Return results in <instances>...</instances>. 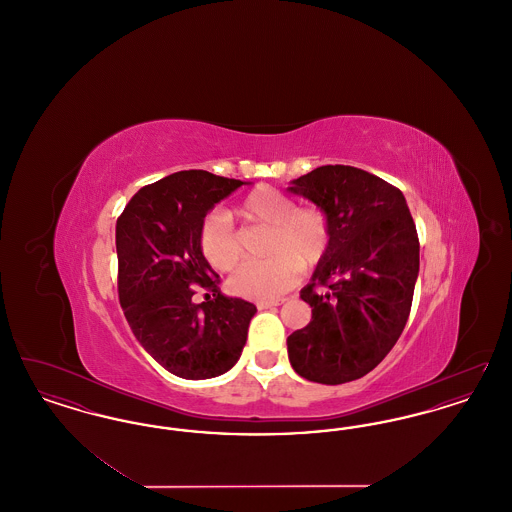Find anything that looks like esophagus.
Wrapping results in <instances>:
<instances>
[{
  "label": "esophagus",
  "instance_id": "1",
  "mask_svg": "<svg viewBox=\"0 0 512 512\" xmlns=\"http://www.w3.org/2000/svg\"><path fill=\"white\" fill-rule=\"evenodd\" d=\"M282 305V299H276V301H259L257 303V309L259 311H265V309H272V307H278Z\"/></svg>",
  "mask_w": 512,
  "mask_h": 512
}]
</instances>
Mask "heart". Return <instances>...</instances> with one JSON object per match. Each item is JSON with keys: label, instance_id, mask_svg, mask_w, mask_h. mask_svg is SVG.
<instances>
[{"label": "heart", "instance_id": "1", "mask_svg": "<svg viewBox=\"0 0 512 512\" xmlns=\"http://www.w3.org/2000/svg\"><path fill=\"white\" fill-rule=\"evenodd\" d=\"M236 213L253 224L268 226L263 261H249L238 268L228 288L245 299L268 301L293 288L301 276V265L315 267L330 247V222L317 207H295L288 195L274 188H257L238 203ZM205 261L220 272L236 267L240 245L232 220L224 211H211L199 232Z\"/></svg>", "mask_w": 512, "mask_h": 512}]
</instances>
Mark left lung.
Listing matches in <instances>:
<instances>
[{
	"label": "left lung",
	"mask_w": 512,
	"mask_h": 512,
	"mask_svg": "<svg viewBox=\"0 0 512 512\" xmlns=\"http://www.w3.org/2000/svg\"><path fill=\"white\" fill-rule=\"evenodd\" d=\"M288 192L313 201L330 222V247L301 290L313 318L288 338L290 363L318 384L363 378L390 353L411 313L420 245L405 195L345 165L307 172Z\"/></svg>",
	"instance_id": "8db88e82"
}]
</instances>
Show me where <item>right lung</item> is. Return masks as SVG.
I'll return each instance as SVG.
<instances>
[{
	"mask_svg": "<svg viewBox=\"0 0 512 512\" xmlns=\"http://www.w3.org/2000/svg\"><path fill=\"white\" fill-rule=\"evenodd\" d=\"M249 184L180 171L134 195L117 220L119 299L147 353L184 380H207L238 363L257 307L220 292L199 245L205 215ZM194 285L214 292L194 304Z\"/></svg>",
	"mask_w": 512,
	"mask_h": 512,
	"instance_id": "add662e5",
	"label": "right lung"
}]
</instances>
